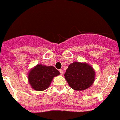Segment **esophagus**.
Returning a JSON list of instances; mask_svg holds the SVG:
<instances>
[{
  "instance_id": "1",
  "label": "esophagus",
  "mask_w": 120,
  "mask_h": 120,
  "mask_svg": "<svg viewBox=\"0 0 120 120\" xmlns=\"http://www.w3.org/2000/svg\"><path fill=\"white\" fill-rule=\"evenodd\" d=\"M59 72H60V74L61 75H62L64 74V71L62 70H59Z\"/></svg>"
}]
</instances>
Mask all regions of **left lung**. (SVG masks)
Instances as JSON below:
<instances>
[{
  "instance_id": "left-lung-1",
  "label": "left lung",
  "mask_w": 120,
  "mask_h": 120,
  "mask_svg": "<svg viewBox=\"0 0 120 120\" xmlns=\"http://www.w3.org/2000/svg\"><path fill=\"white\" fill-rule=\"evenodd\" d=\"M64 76L72 89L82 91L94 83L95 71L93 68L87 64L74 62L70 64Z\"/></svg>"
}]
</instances>
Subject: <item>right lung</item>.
I'll list each match as a JSON object with an SVG mask.
<instances>
[{
	"mask_svg": "<svg viewBox=\"0 0 120 120\" xmlns=\"http://www.w3.org/2000/svg\"><path fill=\"white\" fill-rule=\"evenodd\" d=\"M59 74V71L54 67L38 64L29 73V82L34 90L43 91L49 86L53 78Z\"/></svg>",
	"mask_w": 120,
	"mask_h": 120,
	"instance_id": "obj_1",
	"label": "right lung"
}]
</instances>
